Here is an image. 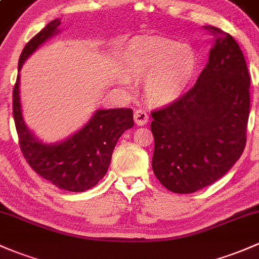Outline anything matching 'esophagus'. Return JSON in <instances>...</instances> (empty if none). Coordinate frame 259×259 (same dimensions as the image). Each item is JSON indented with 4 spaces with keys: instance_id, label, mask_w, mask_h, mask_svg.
<instances>
[{
    "instance_id": "34e87169",
    "label": "esophagus",
    "mask_w": 259,
    "mask_h": 259,
    "mask_svg": "<svg viewBox=\"0 0 259 259\" xmlns=\"http://www.w3.org/2000/svg\"><path fill=\"white\" fill-rule=\"evenodd\" d=\"M133 117H135V122L138 126H143V124H146L148 122V113L144 110H142V108H138V110L135 111Z\"/></svg>"
}]
</instances>
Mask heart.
I'll return each instance as SVG.
<instances>
[{
    "mask_svg": "<svg viewBox=\"0 0 259 259\" xmlns=\"http://www.w3.org/2000/svg\"><path fill=\"white\" fill-rule=\"evenodd\" d=\"M195 49L166 38H135L124 54V73L144 79V94L153 104L166 105L183 95L195 74Z\"/></svg>",
    "mask_w": 259,
    "mask_h": 259,
    "instance_id": "heart-1",
    "label": "heart"
}]
</instances>
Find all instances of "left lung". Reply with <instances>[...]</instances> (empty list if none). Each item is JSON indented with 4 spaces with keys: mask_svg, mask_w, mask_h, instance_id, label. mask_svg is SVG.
<instances>
[{
    "mask_svg": "<svg viewBox=\"0 0 259 259\" xmlns=\"http://www.w3.org/2000/svg\"><path fill=\"white\" fill-rule=\"evenodd\" d=\"M208 63L195 85L152 111V168L160 184L191 194L224 177L246 147L249 76L243 53L229 33L212 26Z\"/></svg>",
    "mask_w": 259,
    "mask_h": 259,
    "instance_id": "obj_1",
    "label": "left lung"
}]
</instances>
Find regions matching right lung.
<instances>
[{"label": "right lung", "mask_w": 259, "mask_h": 259, "mask_svg": "<svg viewBox=\"0 0 259 259\" xmlns=\"http://www.w3.org/2000/svg\"><path fill=\"white\" fill-rule=\"evenodd\" d=\"M59 24V19L49 22L26 44L19 57L18 71L24 60L57 33ZM13 118L21 152L30 168L53 185L74 193L89 190L105 177L118 138L135 124L131 108L99 110L84 128L66 141L43 144L24 124L19 100V74L13 88Z\"/></svg>", "instance_id": "1"}]
</instances>
